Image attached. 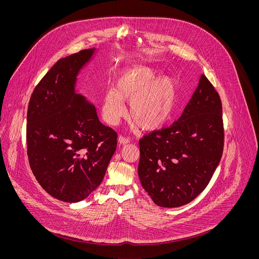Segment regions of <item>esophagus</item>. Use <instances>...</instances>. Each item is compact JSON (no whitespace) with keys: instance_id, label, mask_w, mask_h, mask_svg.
I'll return each instance as SVG.
<instances>
[{"instance_id":"obj_1","label":"esophagus","mask_w":259,"mask_h":259,"mask_svg":"<svg viewBox=\"0 0 259 259\" xmlns=\"http://www.w3.org/2000/svg\"><path fill=\"white\" fill-rule=\"evenodd\" d=\"M130 142V139L129 138H125V137H123V136H119L118 137V144L119 145H125V144H127V143H129Z\"/></svg>"}]
</instances>
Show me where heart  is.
Masks as SVG:
<instances>
[{
    "label": "heart",
    "mask_w": 259,
    "mask_h": 259,
    "mask_svg": "<svg viewBox=\"0 0 259 259\" xmlns=\"http://www.w3.org/2000/svg\"><path fill=\"white\" fill-rule=\"evenodd\" d=\"M176 93L173 77H158V72L151 66L132 64L119 72L115 88L105 91L102 117L107 124L117 125L126 114L125 101H130L131 121L141 130H157L170 119Z\"/></svg>",
    "instance_id": "obj_1"
}]
</instances>
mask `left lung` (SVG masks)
Returning <instances> with one entry per match:
<instances>
[{
    "instance_id": "left-lung-1",
    "label": "left lung",
    "mask_w": 259,
    "mask_h": 259,
    "mask_svg": "<svg viewBox=\"0 0 259 259\" xmlns=\"http://www.w3.org/2000/svg\"><path fill=\"white\" fill-rule=\"evenodd\" d=\"M139 149V180L158 206H183L205 190L224 151L223 105L205 75L180 118L140 139Z\"/></svg>"
}]
</instances>
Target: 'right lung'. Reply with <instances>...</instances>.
<instances>
[{
    "label": "right lung",
    "instance_id": "obj_1",
    "mask_svg": "<svg viewBox=\"0 0 259 259\" xmlns=\"http://www.w3.org/2000/svg\"><path fill=\"white\" fill-rule=\"evenodd\" d=\"M96 52L90 48L59 59L34 88L27 109L31 171L50 196L66 203L95 191L117 147V133L77 93L78 76Z\"/></svg>",
    "mask_w": 259,
    "mask_h": 259
}]
</instances>
